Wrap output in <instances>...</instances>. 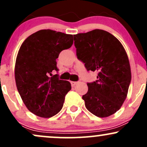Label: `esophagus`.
Listing matches in <instances>:
<instances>
[{"label": "esophagus", "mask_w": 147, "mask_h": 147, "mask_svg": "<svg viewBox=\"0 0 147 147\" xmlns=\"http://www.w3.org/2000/svg\"><path fill=\"white\" fill-rule=\"evenodd\" d=\"M70 84H71L72 86H75L76 84H77V82H70Z\"/></svg>", "instance_id": "esophagus-1"}]
</instances>
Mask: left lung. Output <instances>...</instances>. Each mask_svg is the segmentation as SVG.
Masks as SVG:
<instances>
[{"label":"left lung","mask_w":147,"mask_h":147,"mask_svg":"<svg viewBox=\"0 0 147 147\" xmlns=\"http://www.w3.org/2000/svg\"><path fill=\"white\" fill-rule=\"evenodd\" d=\"M78 59L88 71H97V80L88 83V90L82 96L91 113L106 117L121 108L126 98L131 80L129 58L116 37L96 29L74 35Z\"/></svg>","instance_id":"obj_1"}]
</instances>
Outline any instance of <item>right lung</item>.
I'll use <instances>...</instances> for the list:
<instances>
[{"instance_id":"obj_1","label":"right lung","mask_w":147,"mask_h":147,"mask_svg":"<svg viewBox=\"0 0 147 147\" xmlns=\"http://www.w3.org/2000/svg\"><path fill=\"white\" fill-rule=\"evenodd\" d=\"M72 44V34L41 30L28 36L18 50L14 70L17 90L28 110L38 117L58 113L71 90L70 82L52 72L59 70L56 59L60 52Z\"/></svg>"}]
</instances>
